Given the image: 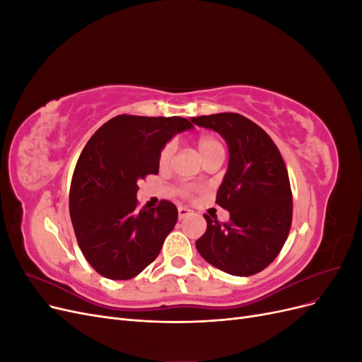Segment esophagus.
Returning a JSON list of instances; mask_svg holds the SVG:
<instances>
[{
	"mask_svg": "<svg viewBox=\"0 0 362 362\" xmlns=\"http://www.w3.org/2000/svg\"><path fill=\"white\" fill-rule=\"evenodd\" d=\"M187 214H190V210H189L187 206H178V217H180V218L185 217Z\"/></svg>",
	"mask_w": 362,
	"mask_h": 362,
	"instance_id": "esophagus-1",
	"label": "esophagus"
}]
</instances>
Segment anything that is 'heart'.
<instances>
[{
  "mask_svg": "<svg viewBox=\"0 0 362 362\" xmlns=\"http://www.w3.org/2000/svg\"><path fill=\"white\" fill-rule=\"evenodd\" d=\"M196 145H198V149H199L204 160H206L208 157H211L214 154H222V152H223L222 144L214 136H208V134L199 136L198 141H196ZM175 151H177V145H175V141H168V144L160 149V154H158L160 169H168L170 166L173 156H175ZM182 192L185 194H190L192 189L184 187Z\"/></svg>",
  "mask_w": 362,
  "mask_h": 362,
  "instance_id": "b5f03b06",
  "label": "heart"
}]
</instances>
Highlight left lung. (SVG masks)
I'll return each instance as SVG.
<instances>
[{
    "instance_id": "8db88e82",
    "label": "left lung",
    "mask_w": 362,
    "mask_h": 362,
    "mask_svg": "<svg viewBox=\"0 0 362 362\" xmlns=\"http://www.w3.org/2000/svg\"><path fill=\"white\" fill-rule=\"evenodd\" d=\"M217 131L228 144L229 164L216 202L229 221L204 214L205 234L196 240L202 258L234 276H250L273 262L290 234L293 196L286 163L264 129L238 113L192 119Z\"/></svg>"
}]
</instances>
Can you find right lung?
Returning a JSON list of instances; mask_svg holds the SVG:
<instances>
[{
	"instance_id": "add662e5",
	"label": "right lung",
	"mask_w": 362,
	"mask_h": 362,
	"mask_svg": "<svg viewBox=\"0 0 362 362\" xmlns=\"http://www.w3.org/2000/svg\"><path fill=\"white\" fill-rule=\"evenodd\" d=\"M180 116L119 115L87 141L71 181L69 213L76 242L104 278L127 281L154 261L178 218L172 202L139 208L137 182L158 173V154L192 128Z\"/></svg>"
}]
</instances>
